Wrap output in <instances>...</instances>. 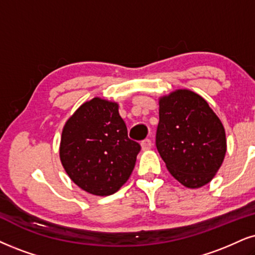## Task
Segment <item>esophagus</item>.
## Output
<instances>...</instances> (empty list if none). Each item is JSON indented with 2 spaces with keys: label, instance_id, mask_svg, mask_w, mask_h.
I'll list each match as a JSON object with an SVG mask.
<instances>
[{
  "label": "esophagus",
  "instance_id": "34e87169",
  "mask_svg": "<svg viewBox=\"0 0 255 255\" xmlns=\"http://www.w3.org/2000/svg\"><path fill=\"white\" fill-rule=\"evenodd\" d=\"M140 145H142V149H143V150H149L150 147H151V145H152L151 139H149V138H146V139L142 140V143H140Z\"/></svg>",
  "mask_w": 255,
  "mask_h": 255
}]
</instances>
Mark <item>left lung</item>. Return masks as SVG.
Returning a JSON list of instances; mask_svg holds the SVG:
<instances>
[{
  "label": "left lung",
  "mask_w": 255,
  "mask_h": 255,
  "mask_svg": "<svg viewBox=\"0 0 255 255\" xmlns=\"http://www.w3.org/2000/svg\"><path fill=\"white\" fill-rule=\"evenodd\" d=\"M156 147L176 180L200 188L212 181L224 162V125L202 97L177 90L159 99Z\"/></svg>",
  "instance_id": "1"
}]
</instances>
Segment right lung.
<instances>
[{"label":"right lung","instance_id":"obj_1","mask_svg":"<svg viewBox=\"0 0 255 255\" xmlns=\"http://www.w3.org/2000/svg\"><path fill=\"white\" fill-rule=\"evenodd\" d=\"M139 143L130 139L118 104L93 98L66 123L60 159L66 172L87 193L115 194L132 172Z\"/></svg>","mask_w":255,"mask_h":255}]
</instances>
